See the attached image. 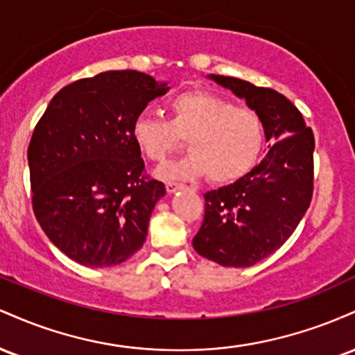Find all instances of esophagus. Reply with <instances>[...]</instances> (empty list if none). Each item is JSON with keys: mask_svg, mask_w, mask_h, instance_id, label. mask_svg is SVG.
Wrapping results in <instances>:
<instances>
[{"mask_svg": "<svg viewBox=\"0 0 355 355\" xmlns=\"http://www.w3.org/2000/svg\"><path fill=\"white\" fill-rule=\"evenodd\" d=\"M165 189H166V193H175V191L177 190H180V189H183V185L182 183H175V182H166V185H165Z\"/></svg>", "mask_w": 355, "mask_h": 355, "instance_id": "obj_1", "label": "esophagus"}]
</instances>
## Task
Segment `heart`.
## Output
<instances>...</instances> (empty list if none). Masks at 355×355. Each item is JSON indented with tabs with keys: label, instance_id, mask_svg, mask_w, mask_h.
<instances>
[{
	"label": "heart",
	"instance_id": "obj_1",
	"mask_svg": "<svg viewBox=\"0 0 355 355\" xmlns=\"http://www.w3.org/2000/svg\"><path fill=\"white\" fill-rule=\"evenodd\" d=\"M266 128L259 113L235 107L215 93L193 89L168 105V120L140 113L132 123V140L141 157L164 162L187 140L190 155L158 170L164 180H195L207 175L215 185L235 182L254 166Z\"/></svg>",
	"mask_w": 355,
	"mask_h": 355
}]
</instances>
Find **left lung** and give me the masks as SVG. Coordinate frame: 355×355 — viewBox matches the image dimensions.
Listing matches in <instances>:
<instances>
[{
    "label": "left lung",
    "mask_w": 355,
    "mask_h": 355,
    "mask_svg": "<svg viewBox=\"0 0 355 355\" xmlns=\"http://www.w3.org/2000/svg\"><path fill=\"white\" fill-rule=\"evenodd\" d=\"M209 78L259 113L268 150L237 182L203 195L193 248L218 266L250 267L284 245L311 205L315 141L299 110L275 89L232 76Z\"/></svg>",
    "instance_id": "8db88e82"
}]
</instances>
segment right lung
I'll return each mask as SVG.
<instances>
[{"instance_id": "obj_1", "label": "right lung", "mask_w": 355, "mask_h": 355, "mask_svg": "<svg viewBox=\"0 0 355 355\" xmlns=\"http://www.w3.org/2000/svg\"><path fill=\"white\" fill-rule=\"evenodd\" d=\"M166 81L105 71L61 88L30 146L33 210L46 237L85 267H113L144 245L165 185L145 178L132 123Z\"/></svg>"}]
</instances>
